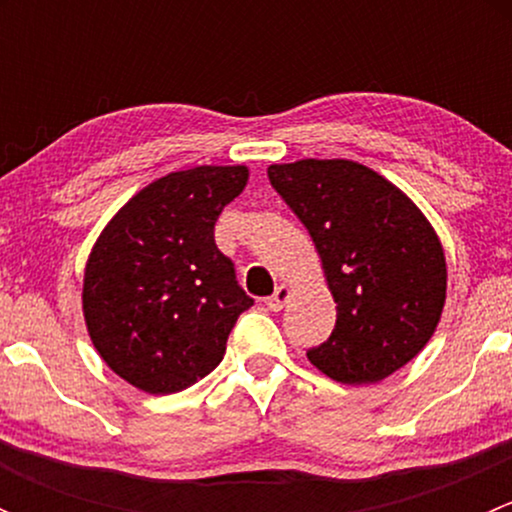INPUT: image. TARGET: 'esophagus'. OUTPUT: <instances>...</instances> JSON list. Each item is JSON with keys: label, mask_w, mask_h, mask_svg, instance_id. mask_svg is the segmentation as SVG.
Returning <instances> with one entry per match:
<instances>
[{"label": "esophagus", "mask_w": 512, "mask_h": 512, "mask_svg": "<svg viewBox=\"0 0 512 512\" xmlns=\"http://www.w3.org/2000/svg\"><path fill=\"white\" fill-rule=\"evenodd\" d=\"M289 297H292V287L289 285H280L275 289V294L272 297H267V309H272V312H280L282 307L289 302Z\"/></svg>", "instance_id": "1"}]
</instances>
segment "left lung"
<instances>
[{"label": "left lung", "mask_w": 512, "mask_h": 512, "mask_svg": "<svg viewBox=\"0 0 512 512\" xmlns=\"http://www.w3.org/2000/svg\"><path fill=\"white\" fill-rule=\"evenodd\" d=\"M302 220L337 302L332 337L307 359L342 384H376L433 337L446 304V255L409 195L354 160L270 165Z\"/></svg>", "instance_id": "8db88e82"}]
</instances>
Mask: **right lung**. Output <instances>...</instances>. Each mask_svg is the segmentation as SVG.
<instances>
[{
  "label": "right lung",
  "instance_id": "right-lung-1",
  "mask_svg": "<svg viewBox=\"0 0 512 512\" xmlns=\"http://www.w3.org/2000/svg\"><path fill=\"white\" fill-rule=\"evenodd\" d=\"M245 165H198L138 190L98 235L84 272V319L101 359L146 394H175L223 361L252 297L215 245V223L245 190Z\"/></svg>",
  "mask_w": 512,
  "mask_h": 512
}]
</instances>
